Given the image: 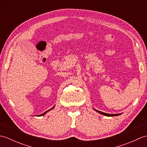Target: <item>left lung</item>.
Returning <instances> with one entry per match:
<instances>
[{"label": "left lung", "mask_w": 147, "mask_h": 147, "mask_svg": "<svg viewBox=\"0 0 147 147\" xmlns=\"http://www.w3.org/2000/svg\"><path fill=\"white\" fill-rule=\"evenodd\" d=\"M93 109L95 111H96L97 112H98V113H100V114H102V115H105V116H108V117H112V116H117V115H121V114H107V113H105V112H101V111H99L98 110H96V109H95L94 108H93Z\"/></svg>", "instance_id": "8db88e82"}]
</instances>
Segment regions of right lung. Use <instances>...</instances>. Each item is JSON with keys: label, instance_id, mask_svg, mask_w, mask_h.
Wrapping results in <instances>:
<instances>
[{"label": "right lung", "instance_id": "add662e5", "mask_svg": "<svg viewBox=\"0 0 147 147\" xmlns=\"http://www.w3.org/2000/svg\"><path fill=\"white\" fill-rule=\"evenodd\" d=\"M54 107H55V105L54 106V107H52L51 109H49V110H48V111H47L46 112H43V114H40V115H38V116H42V115H44L46 113H47V112H49V111H51L52 110V109H54Z\"/></svg>", "mask_w": 147, "mask_h": 147}]
</instances>
